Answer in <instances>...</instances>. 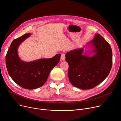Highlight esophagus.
I'll use <instances>...</instances> for the list:
<instances>
[{"instance_id":"obj_1","label":"esophagus","mask_w":121,"mask_h":121,"mask_svg":"<svg viewBox=\"0 0 121 121\" xmlns=\"http://www.w3.org/2000/svg\"><path fill=\"white\" fill-rule=\"evenodd\" d=\"M65 54H62L61 56V61H65Z\"/></svg>"}]
</instances>
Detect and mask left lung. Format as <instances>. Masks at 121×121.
I'll use <instances>...</instances> for the list:
<instances>
[{"instance_id":"1","label":"left lung","mask_w":121,"mask_h":121,"mask_svg":"<svg viewBox=\"0 0 121 121\" xmlns=\"http://www.w3.org/2000/svg\"><path fill=\"white\" fill-rule=\"evenodd\" d=\"M87 45L92 47L90 52L94 53L92 56L83 52L84 48L66 54L69 82L84 90L92 88L103 82L109 74L112 65L111 47L100 35H95L94 39Z\"/></svg>"}]
</instances>
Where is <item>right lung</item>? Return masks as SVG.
I'll list each match as a JSON object with an SVG mask.
<instances>
[{
	"instance_id": "add662e5",
	"label": "right lung",
	"mask_w": 121,
	"mask_h": 121,
	"mask_svg": "<svg viewBox=\"0 0 121 121\" xmlns=\"http://www.w3.org/2000/svg\"><path fill=\"white\" fill-rule=\"evenodd\" d=\"M30 35H24L12 42L6 56V65L8 73L16 83L26 89L33 90L46 83L51 70L59 63L61 54L49 59L23 61L18 55V48Z\"/></svg>"
}]
</instances>
